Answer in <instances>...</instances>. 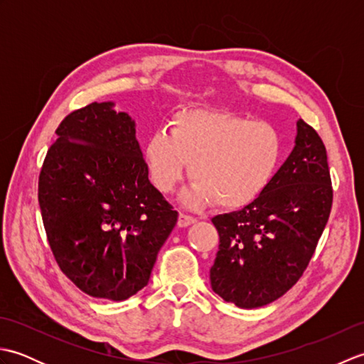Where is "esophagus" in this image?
I'll return each instance as SVG.
<instances>
[{"mask_svg": "<svg viewBox=\"0 0 364 364\" xmlns=\"http://www.w3.org/2000/svg\"><path fill=\"white\" fill-rule=\"evenodd\" d=\"M196 222H197V219L192 218V215H189V214L180 213V215H178V227H181V228H186Z\"/></svg>", "mask_w": 364, "mask_h": 364, "instance_id": "esophagus-1", "label": "esophagus"}]
</instances>
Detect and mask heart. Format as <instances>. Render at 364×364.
<instances>
[{"mask_svg":"<svg viewBox=\"0 0 364 364\" xmlns=\"http://www.w3.org/2000/svg\"><path fill=\"white\" fill-rule=\"evenodd\" d=\"M283 151V136L272 123L230 111L186 109L170 120V134L156 131L149 137L144 158L153 186L162 194L178 186L189 164L196 181L184 200L235 211L270 186Z\"/></svg>","mask_w":364,"mask_h":364,"instance_id":"obj_1","label":"heart"}]
</instances>
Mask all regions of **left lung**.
Segmentation results:
<instances>
[{
	"label": "left lung",
	"instance_id": "left-lung-1",
	"mask_svg": "<svg viewBox=\"0 0 364 364\" xmlns=\"http://www.w3.org/2000/svg\"><path fill=\"white\" fill-rule=\"evenodd\" d=\"M333 202L322 139L297 122L296 146L249 206L213 218L219 252L210 270L215 294L239 308H258L282 297L310 262Z\"/></svg>",
	"mask_w": 364,
	"mask_h": 364
}]
</instances>
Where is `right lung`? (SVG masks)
Returning a JSON list of instances; mask_svg holds the SVG:
<instances>
[{
  "mask_svg": "<svg viewBox=\"0 0 364 364\" xmlns=\"http://www.w3.org/2000/svg\"><path fill=\"white\" fill-rule=\"evenodd\" d=\"M38 175V205L54 259L97 299L125 300L150 280L178 219L149 180L136 125L114 103L70 112Z\"/></svg>",
  "mask_w": 364,
  "mask_h": 364,
  "instance_id": "1",
  "label": "right lung"
}]
</instances>
